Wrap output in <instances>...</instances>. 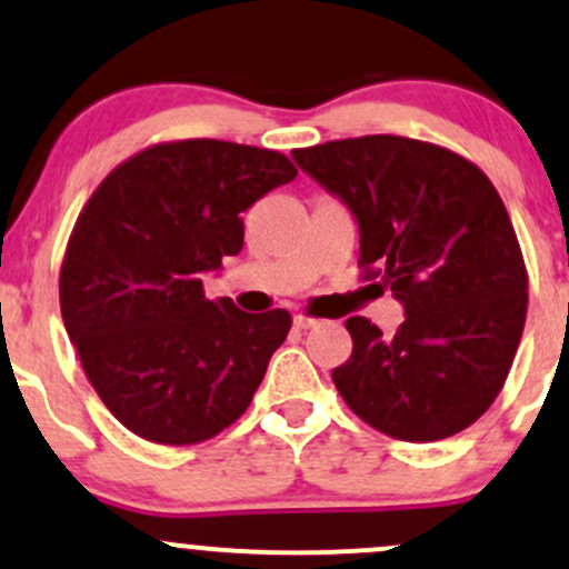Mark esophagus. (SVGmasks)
<instances>
[{
  "label": "esophagus",
  "instance_id": "34e87169",
  "mask_svg": "<svg viewBox=\"0 0 569 569\" xmlns=\"http://www.w3.org/2000/svg\"><path fill=\"white\" fill-rule=\"evenodd\" d=\"M292 322H296L298 330H309V328H315L317 319L309 317V315H296V319H292Z\"/></svg>",
  "mask_w": 569,
  "mask_h": 569
}]
</instances>
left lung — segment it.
<instances>
[{"instance_id":"1","label":"left lung","mask_w":569,"mask_h":569,"mask_svg":"<svg viewBox=\"0 0 569 569\" xmlns=\"http://www.w3.org/2000/svg\"><path fill=\"white\" fill-rule=\"evenodd\" d=\"M292 158L352 209L362 279L406 306L392 338L347 319L352 355L333 368L336 389L389 438L462 432L495 403L525 333L527 266L500 193L468 158L395 133Z\"/></svg>"}]
</instances>
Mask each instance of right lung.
Wrapping results in <instances>:
<instances>
[{
	"mask_svg": "<svg viewBox=\"0 0 569 569\" xmlns=\"http://www.w3.org/2000/svg\"><path fill=\"white\" fill-rule=\"evenodd\" d=\"M296 174L266 147L177 139L114 166L86 201L63 252L61 317L96 395L133 436L193 446L252 403L292 317L209 301L201 273L241 252V212Z\"/></svg>",
	"mask_w": 569,
	"mask_h": 569,
	"instance_id": "add662e5",
	"label": "right lung"
}]
</instances>
